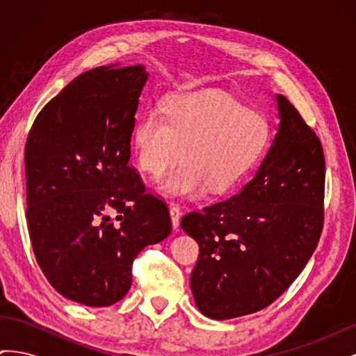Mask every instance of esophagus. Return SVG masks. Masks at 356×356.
Segmentation results:
<instances>
[{"label":"esophagus","instance_id":"1","mask_svg":"<svg viewBox=\"0 0 356 356\" xmlns=\"http://www.w3.org/2000/svg\"><path fill=\"white\" fill-rule=\"evenodd\" d=\"M170 218H172V225H174V229L177 230L178 224H179V218H181V209L178 204H170Z\"/></svg>","mask_w":356,"mask_h":356}]
</instances>
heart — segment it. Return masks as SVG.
<instances>
[{
	"mask_svg": "<svg viewBox=\"0 0 356 356\" xmlns=\"http://www.w3.org/2000/svg\"><path fill=\"white\" fill-rule=\"evenodd\" d=\"M270 127L233 96L202 90L169 98L161 111L148 108L134 131L138 168L160 178L169 195L197 196L207 187L220 193L236 184L266 152ZM181 152H179V149Z\"/></svg>",
	"mask_w": 356,
	"mask_h": 356,
	"instance_id": "b5f03b06",
	"label": "heart"
}]
</instances>
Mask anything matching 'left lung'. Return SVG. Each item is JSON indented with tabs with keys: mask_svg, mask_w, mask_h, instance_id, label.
Segmentation results:
<instances>
[{
	"mask_svg": "<svg viewBox=\"0 0 356 356\" xmlns=\"http://www.w3.org/2000/svg\"><path fill=\"white\" fill-rule=\"evenodd\" d=\"M276 101L281 123L252 179L181 218L199 243L191 293L212 319L272 305L303 270L324 227V149L296 106L282 95Z\"/></svg>",
	"mask_w": 356,
	"mask_h": 356,
	"instance_id": "obj_1",
	"label": "left lung"
}]
</instances>
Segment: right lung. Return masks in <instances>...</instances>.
<instances>
[{"label":"right lung","mask_w":356,"mask_h":356,"mask_svg":"<svg viewBox=\"0 0 356 356\" xmlns=\"http://www.w3.org/2000/svg\"><path fill=\"white\" fill-rule=\"evenodd\" d=\"M143 65L79 75L42 108L25 145L26 221L37 263L59 294L120 301L132 264L172 230L166 203L129 165Z\"/></svg>","instance_id":"add662e5"}]
</instances>
